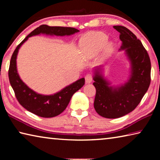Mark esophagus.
Instances as JSON below:
<instances>
[{"label": "esophagus", "mask_w": 160, "mask_h": 160, "mask_svg": "<svg viewBox=\"0 0 160 160\" xmlns=\"http://www.w3.org/2000/svg\"><path fill=\"white\" fill-rule=\"evenodd\" d=\"M93 80V75L91 73H88L85 76V82L86 83H90Z\"/></svg>", "instance_id": "esophagus-1"}]
</instances>
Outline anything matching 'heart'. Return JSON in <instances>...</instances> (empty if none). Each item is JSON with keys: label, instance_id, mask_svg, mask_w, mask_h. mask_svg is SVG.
Masks as SVG:
<instances>
[{"label": "heart", "instance_id": "b5f03b06", "mask_svg": "<svg viewBox=\"0 0 160 160\" xmlns=\"http://www.w3.org/2000/svg\"><path fill=\"white\" fill-rule=\"evenodd\" d=\"M108 37L103 32H90L80 41L81 53L83 57L91 58L98 54L103 48V53L107 56L112 52L113 47L107 44Z\"/></svg>", "mask_w": 160, "mask_h": 160}]
</instances>
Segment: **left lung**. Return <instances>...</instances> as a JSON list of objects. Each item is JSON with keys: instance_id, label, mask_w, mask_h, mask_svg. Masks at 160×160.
<instances>
[{"instance_id": "1", "label": "left lung", "mask_w": 160, "mask_h": 160, "mask_svg": "<svg viewBox=\"0 0 160 160\" xmlns=\"http://www.w3.org/2000/svg\"><path fill=\"white\" fill-rule=\"evenodd\" d=\"M120 35L131 61L132 74L125 85L118 88L109 87L99 71L94 77L96 88L94 107L97 113L107 118L121 117L133 111L148 91L151 81V62L148 51L132 32L123 26H113Z\"/></svg>"}]
</instances>
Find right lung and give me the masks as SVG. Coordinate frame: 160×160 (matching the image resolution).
Segmentation results:
<instances>
[{"label": "right lung", "mask_w": 160, "mask_h": 160, "mask_svg": "<svg viewBox=\"0 0 160 160\" xmlns=\"http://www.w3.org/2000/svg\"><path fill=\"white\" fill-rule=\"evenodd\" d=\"M78 32L79 30L73 28L50 27L42 25L32 31L16 47L10 62L9 80L18 101L29 112L44 118H51L59 115L66 109L73 94L85 85V78L77 80L53 95H42L37 94L29 88L18 75L16 67V58L19 48L29 37L40 33L65 36L75 34Z\"/></svg>", "instance_id": "right-lung-1"}]
</instances>
